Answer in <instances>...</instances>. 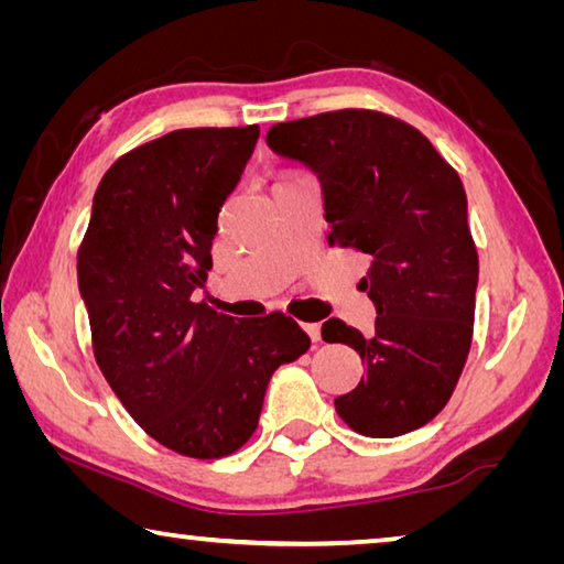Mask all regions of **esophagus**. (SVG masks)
<instances>
[{"mask_svg":"<svg viewBox=\"0 0 564 564\" xmlns=\"http://www.w3.org/2000/svg\"><path fill=\"white\" fill-rule=\"evenodd\" d=\"M303 330L308 333L311 340H321V326H318V323H303Z\"/></svg>","mask_w":564,"mask_h":564,"instance_id":"esophagus-1","label":"esophagus"}]
</instances>
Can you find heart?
Returning <instances> with one entry per match:
<instances>
[{
	"instance_id": "obj_1",
	"label": "heart",
	"mask_w": 564,
	"mask_h": 564,
	"mask_svg": "<svg viewBox=\"0 0 564 564\" xmlns=\"http://www.w3.org/2000/svg\"><path fill=\"white\" fill-rule=\"evenodd\" d=\"M295 176H299V174H285L283 178H279V181H275V184H281V181H289V178H295Z\"/></svg>"
}]
</instances>
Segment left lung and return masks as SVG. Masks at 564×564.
Returning <instances> with one entry per match:
<instances>
[{
    "mask_svg": "<svg viewBox=\"0 0 564 564\" xmlns=\"http://www.w3.org/2000/svg\"><path fill=\"white\" fill-rule=\"evenodd\" d=\"M265 141L318 174L328 243L370 259L376 330L321 328L366 366L336 413L366 437L417 431L447 405L473 343L477 248L460 176L425 133L373 109L275 123Z\"/></svg>",
    "mask_w": 564,
    "mask_h": 564,
    "instance_id": "8db88e82",
    "label": "left lung"
}]
</instances>
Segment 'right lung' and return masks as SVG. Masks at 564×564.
Segmentation results:
<instances>
[{"instance_id": "add662e5", "label": "right lung", "mask_w": 564, "mask_h": 564, "mask_svg": "<svg viewBox=\"0 0 564 564\" xmlns=\"http://www.w3.org/2000/svg\"><path fill=\"white\" fill-rule=\"evenodd\" d=\"M259 133L256 123L178 129L119 156L76 256L104 378L141 431L196 460L243 447L273 370L311 346L283 313L236 323L191 301Z\"/></svg>"}]
</instances>
